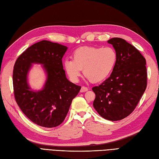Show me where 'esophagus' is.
<instances>
[{
	"mask_svg": "<svg viewBox=\"0 0 159 159\" xmlns=\"http://www.w3.org/2000/svg\"><path fill=\"white\" fill-rule=\"evenodd\" d=\"M88 88L86 87V86H82V88H81V90H80V92L81 93H84V92H86L88 91Z\"/></svg>",
	"mask_w": 159,
	"mask_h": 159,
	"instance_id": "1",
	"label": "esophagus"
}]
</instances>
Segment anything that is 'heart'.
<instances>
[{"label":"heart","mask_w":159,"mask_h":159,"mask_svg":"<svg viewBox=\"0 0 159 159\" xmlns=\"http://www.w3.org/2000/svg\"><path fill=\"white\" fill-rule=\"evenodd\" d=\"M118 61L116 50L111 47H81L73 53V59H66L64 66L73 81H77L83 70L90 82L98 83L110 75Z\"/></svg>","instance_id":"obj_1"}]
</instances>
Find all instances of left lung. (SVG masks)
Masks as SVG:
<instances>
[{
  "instance_id": "obj_1",
  "label": "left lung",
  "mask_w": 159,
  "mask_h": 159,
  "mask_svg": "<svg viewBox=\"0 0 159 159\" xmlns=\"http://www.w3.org/2000/svg\"><path fill=\"white\" fill-rule=\"evenodd\" d=\"M118 55L114 69L107 80L93 88V106L101 117L117 121L134 111L147 86L146 59L137 49L121 38L107 41Z\"/></svg>"
}]
</instances>
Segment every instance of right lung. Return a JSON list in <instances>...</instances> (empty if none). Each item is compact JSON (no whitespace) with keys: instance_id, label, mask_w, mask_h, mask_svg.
Here are the masks:
<instances>
[{"instance_id":"add662e5","label":"right lung","mask_w":159,"mask_h":159,"mask_svg":"<svg viewBox=\"0 0 159 159\" xmlns=\"http://www.w3.org/2000/svg\"><path fill=\"white\" fill-rule=\"evenodd\" d=\"M67 47L43 40L27 48L16 60L13 71L14 96L26 117L37 125L56 127L64 121L81 86L69 82L62 58ZM32 64H41L47 80L41 91L31 90L27 73Z\"/></svg>"}]
</instances>
